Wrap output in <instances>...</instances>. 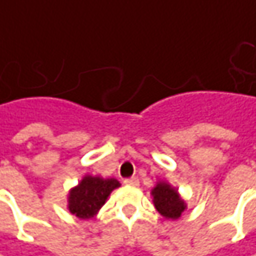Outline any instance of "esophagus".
I'll list each match as a JSON object with an SVG mask.
<instances>
[{
	"label": "esophagus",
	"mask_w": 256,
	"mask_h": 256,
	"mask_svg": "<svg viewBox=\"0 0 256 256\" xmlns=\"http://www.w3.org/2000/svg\"><path fill=\"white\" fill-rule=\"evenodd\" d=\"M125 185H131V186H138L140 185V181H138V178H128V180H125L124 181Z\"/></svg>",
	"instance_id": "34e87169"
}]
</instances>
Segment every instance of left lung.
<instances>
[{"mask_svg": "<svg viewBox=\"0 0 256 256\" xmlns=\"http://www.w3.org/2000/svg\"><path fill=\"white\" fill-rule=\"evenodd\" d=\"M154 205L156 211L168 220H178L185 211L186 204L178 194V190L172 188L168 182H158L151 191Z\"/></svg>", "mask_w": 256, "mask_h": 256, "instance_id": "8db88e82", "label": "left lung"}]
</instances>
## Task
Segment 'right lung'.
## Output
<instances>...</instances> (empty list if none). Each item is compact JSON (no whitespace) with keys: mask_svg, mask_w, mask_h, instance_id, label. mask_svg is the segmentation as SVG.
<instances>
[{"mask_svg":"<svg viewBox=\"0 0 256 256\" xmlns=\"http://www.w3.org/2000/svg\"><path fill=\"white\" fill-rule=\"evenodd\" d=\"M120 185L121 184L114 178L104 180L101 176L86 175L70 191L68 210L81 220H90L101 210L110 194Z\"/></svg>","mask_w":256,"mask_h":256,"instance_id":"right-lung-1","label":"right lung"}]
</instances>
